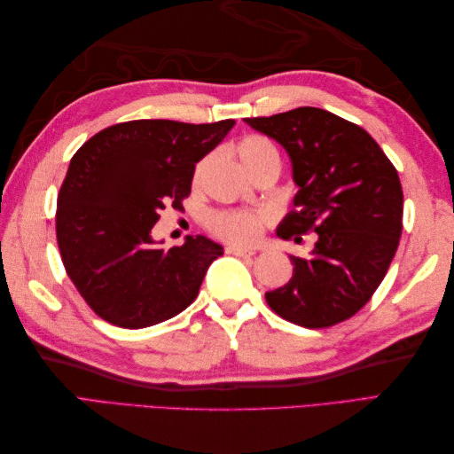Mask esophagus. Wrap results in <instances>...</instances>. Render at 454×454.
Masks as SVG:
<instances>
[{
  "label": "esophagus",
  "instance_id": "obj_1",
  "mask_svg": "<svg viewBox=\"0 0 454 454\" xmlns=\"http://www.w3.org/2000/svg\"><path fill=\"white\" fill-rule=\"evenodd\" d=\"M226 252L232 254V255H238V257H249V255L255 254V249H247V247H239V246H228Z\"/></svg>",
  "mask_w": 454,
  "mask_h": 454
}]
</instances>
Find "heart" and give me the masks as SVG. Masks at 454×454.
Returning a JSON list of instances; mask_svg holds the SVG:
<instances>
[{
	"label": "heart",
	"instance_id": "obj_1",
	"mask_svg": "<svg viewBox=\"0 0 454 454\" xmlns=\"http://www.w3.org/2000/svg\"><path fill=\"white\" fill-rule=\"evenodd\" d=\"M238 156L247 171L262 166L265 161L278 160L275 144L267 137H262V134H249V137L239 140ZM200 169L202 163L197 168V176ZM208 226L212 234L226 239V242L247 246L257 242V238L262 236L265 218L262 215H254V212H215L208 220Z\"/></svg>",
	"mask_w": 454,
	"mask_h": 454
}]
</instances>
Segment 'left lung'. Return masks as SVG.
<instances>
[{"label": "left lung", "mask_w": 454, "mask_h": 454, "mask_svg": "<svg viewBox=\"0 0 454 454\" xmlns=\"http://www.w3.org/2000/svg\"><path fill=\"white\" fill-rule=\"evenodd\" d=\"M286 150L298 187L277 236L316 232L310 257L291 255L293 278L265 293L296 325L330 327L355 316L382 283L402 236L403 195L396 168L369 132L337 114L298 107L244 119Z\"/></svg>", "instance_id": "obj_1"}]
</instances>
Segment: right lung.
I'll return each mask as SVG.
<instances>
[{"mask_svg": "<svg viewBox=\"0 0 454 454\" xmlns=\"http://www.w3.org/2000/svg\"><path fill=\"white\" fill-rule=\"evenodd\" d=\"M234 124L119 122L74 153L58 192L56 239L67 277L105 322L140 330L177 316L197 298L224 249L205 236L163 249L152 228L168 205L183 208L197 161Z\"/></svg>", "mask_w": 454, "mask_h": 454, "instance_id": "obj_1", "label": "right lung"}]
</instances>
